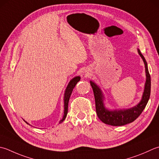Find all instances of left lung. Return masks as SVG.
<instances>
[{"label": "left lung", "mask_w": 159, "mask_h": 159, "mask_svg": "<svg viewBox=\"0 0 159 159\" xmlns=\"http://www.w3.org/2000/svg\"><path fill=\"white\" fill-rule=\"evenodd\" d=\"M138 52L144 62L146 73V81L142 98L138 105L129 109L119 110H109L104 105V96L101 89L93 81H90L93 92H94L96 111L97 116L102 123L113 126H122L133 122L141 115L149 101L151 91V79L148 71V64L143 56L138 49Z\"/></svg>", "instance_id": "obj_1"}]
</instances>
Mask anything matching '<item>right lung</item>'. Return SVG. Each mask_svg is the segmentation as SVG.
<instances>
[{
  "label": "right lung",
  "mask_w": 159,
  "mask_h": 159,
  "mask_svg": "<svg viewBox=\"0 0 159 159\" xmlns=\"http://www.w3.org/2000/svg\"><path fill=\"white\" fill-rule=\"evenodd\" d=\"M80 80V76H76V77H74V79H71L70 81V83H68V85L67 86L66 89H65V94H64V114H63V119L60 120L59 123H61L62 122H63V121L65 119V118H66V116H67V111H68V102H69L70 96L71 94V92H72V91H73V89L74 88V87L76 86V83L79 82ZM26 123H27L26 122Z\"/></svg>",
  "instance_id": "obj_1"
}]
</instances>
